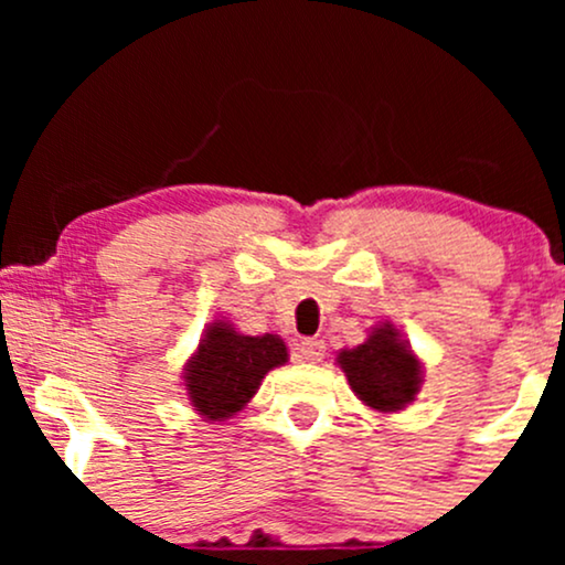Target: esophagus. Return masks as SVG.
Masks as SVG:
<instances>
[{"instance_id":"esophagus-1","label":"esophagus","mask_w":565,"mask_h":565,"mask_svg":"<svg viewBox=\"0 0 565 565\" xmlns=\"http://www.w3.org/2000/svg\"><path fill=\"white\" fill-rule=\"evenodd\" d=\"M323 355H327V345L321 340H302L295 348V359L302 361V364H319Z\"/></svg>"}]
</instances>
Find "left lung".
I'll return each instance as SVG.
<instances>
[{
	"instance_id": "1",
	"label": "left lung",
	"mask_w": 565,
	"mask_h": 565,
	"mask_svg": "<svg viewBox=\"0 0 565 565\" xmlns=\"http://www.w3.org/2000/svg\"><path fill=\"white\" fill-rule=\"evenodd\" d=\"M340 366L355 395L377 412L404 408L419 393L423 382L419 361L387 323L372 332L364 345L342 350Z\"/></svg>"
}]
</instances>
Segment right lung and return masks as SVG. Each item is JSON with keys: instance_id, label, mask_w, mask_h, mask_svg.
I'll use <instances>...</instances> for the list:
<instances>
[{"instance_id": "add662e5", "label": "right lung", "mask_w": 565, "mask_h": 565, "mask_svg": "<svg viewBox=\"0 0 565 565\" xmlns=\"http://www.w3.org/2000/svg\"><path fill=\"white\" fill-rule=\"evenodd\" d=\"M287 361V345L276 334L246 337L228 323H215L185 369V391L199 414L212 423L242 412L274 366Z\"/></svg>"}]
</instances>
